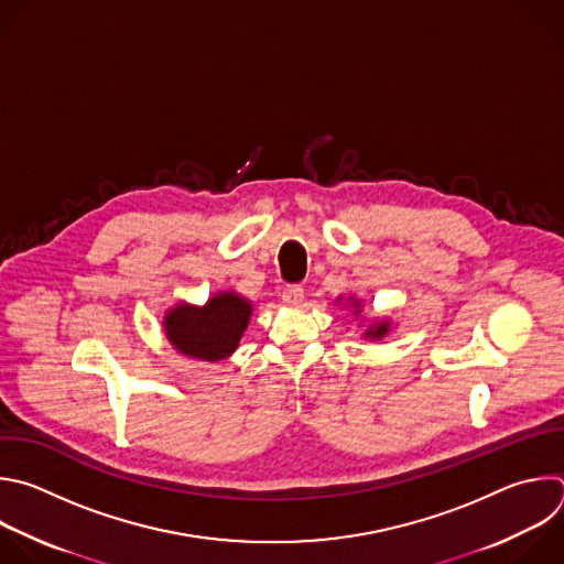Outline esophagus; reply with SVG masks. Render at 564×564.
I'll list each match as a JSON object with an SVG mask.
<instances>
[{"label":"esophagus","mask_w":564,"mask_h":564,"mask_svg":"<svg viewBox=\"0 0 564 564\" xmlns=\"http://www.w3.org/2000/svg\"><path fill=\"white\" fill-rule=\"evenodd\" d=\"M281 296H283V303H285V305L296 307V305L303 303V288H301V285H285Z\"/></svg>","instance_id":"esophagus-1"}]
</instances>
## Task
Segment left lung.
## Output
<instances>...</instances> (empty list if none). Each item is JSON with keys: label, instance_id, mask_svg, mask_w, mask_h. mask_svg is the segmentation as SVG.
<instances>
[{"label": "left lung", "instance_id": "8db88e82", "mask_svg": "<svg viewBox=\"0 0 564 564\" xmlns=\"http://www.w3.org/2000/svg\"><path fill=\"white\" fill-rule=\"evenodd\" d=\"M349 303L354 307V314H358L360 312V303L354 296H349ZM388 332H390V321H379V323H373V325L367 327L365 338H383Z\"/></svg>", "mask_w": 564, "mask_h": 564}]
</instances>
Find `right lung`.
I'll use <instances>...</instances> for the list:
<instances>
[{
  "label": "right lung",
  "instance_id": "1",
  "mask_svg": "<svg viewBox=\"0 0 564 564\" xmlns=\"http://www.w3.org/2000/svg\"><path fill=\"white\" fill-rule=\"evenodd\" d=\"M250 316V301L237 292H219L202 307L178 303L167 310L163 332L170 345L185 356L224 360L239 347Z\"/></svg>",
  "mask_w": 564,
  "mask_h": 564
}]
</instances>
